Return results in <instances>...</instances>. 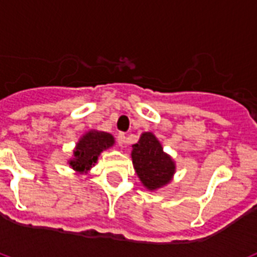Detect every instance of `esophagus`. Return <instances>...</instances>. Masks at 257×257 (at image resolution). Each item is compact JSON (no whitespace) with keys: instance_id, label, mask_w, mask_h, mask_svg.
Returning <instances> with one entry per match:
<instances>
[{"instance_id":"34e87169","label":"esophagus","mask_w":257,"mask_h":257,"mask_svg":"<svg viewBox=\"0 0 257 257\" xmlns=\"http://www.w3.org/2000/svg\"><path fill=\"white\" fill-rule=\"evenodd\" d=\"M117 143L119 147H123V145H126V136H124V134H118L117 136Z\"/></svg>"}]
</instances>
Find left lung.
<instances>
[{"instance_id":"8db88e82","label":"left lung","mask_w":257,"mask_h":257,"mask_svg":"<svg viewBox=\"0 0 257 257\" xmlns=\"http://www.w3.org/2000/svg\"><path fill=\"white\" fill-rule=\"evenodd\" d=\"M133 163L136 174L144 187L149 190L158 189L170 183L175 172L171 157L163 153L161 143L152 133H144L133 145Z\"/></svg>"}]
</instances>
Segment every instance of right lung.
Instances as JSON below:
<instances>
[{
	"mask_svg": "<svg viewBox=\"0 0 257 257\" xmlns=\"http://www.w3.org/2000/svg\"><path fill=\"white\" fill-rule=\"evenodd\" d=\"M114 144L113 136L101 131H90L79 140L74 151V158L69 165L77 171H85L96 163L97 157L104 149Z\"/></svg>",
	"mask_w": 257,
	"mask_h": 257,
	"instance_id": "1",
	"label": "right lung"
}]
</instances>
